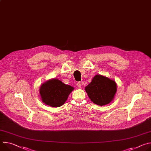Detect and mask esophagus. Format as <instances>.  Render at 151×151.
Segmentation results:
<instances>
[{
	"label": "esophagus",
	"mask_w": 151,
	"mask_h": 151,
	"mask_svg": "<svg viewBox=\"0 0 151 151\" xmlns=\"http://www.w3.org/2000/svg\"><path fill=\"white\" fill-rule=\"evenodd\" d=\"M77 86L78 87V88H81V83H80V82H78Z\"/></svg>",
	"instance_id": "34e87169"
}]
</instances>
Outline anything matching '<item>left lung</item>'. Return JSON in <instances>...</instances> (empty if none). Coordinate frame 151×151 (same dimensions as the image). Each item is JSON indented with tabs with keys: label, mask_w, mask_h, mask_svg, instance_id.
I'll return each mask as SVG.
<instances>
[{
	"label": "left lung",
	"mask_w": 151,
	"mask_h": 151,
	"mask_svg": "<svg viewBox=\"0 0 151 151\" xmlns=\"http://www.w3.org/2000/svg\"><path fill=\"white\" fill-rule=\"evenodd\" d=\"M85 89L93 103L102 106L108 104L113 100L117 91V86L114 81L97 75Z\"/></svg>",
	"instance_id": "obj_1"
}]
</instances>
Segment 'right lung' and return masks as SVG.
Listing matches in <instances>:
<instances>
[{
  "label": "right lung",
  "instance_id": "right-lung-1",
  "mask_svg": "<svg viewBox=\"0 0 151 151\" xmlns=\"http://www.w3.org/2000/svg\"><path fill=\"white\" fill-rule=\"evenodd\" d=\"M73 89V87L53 79L42 84L40 93L45 104L53 107H59L65 103Z\"/></svg>",
  "mask_w": 151,
  "mask_h": 151
}]
</instances>
